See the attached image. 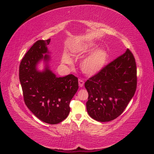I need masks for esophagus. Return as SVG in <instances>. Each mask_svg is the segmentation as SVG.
<instances>
[{"instance_id":"1","label":"esophagus","mask_w":154,"mask_h":154,"mask_svg":"<svg viewBox=\"0 0 154 154\" xmlns=\"http://www.w3.org/2000/svg\"><path fill=\"white\" fill-rule=\"evenodd\" d=\"M78 84L80 87H82L83 85H84V82H83L81 79H79L78 80Z\"/></svg>"}]
</instances>
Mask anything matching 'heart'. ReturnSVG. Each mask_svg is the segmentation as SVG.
Returning a JSON list of instances; mask_svg holds the SVG:
<instances>
[{
  "label": "heart",
  "mask_w": 154,
  "mask_h": 154,
  "mask_svg": "<svg viewBox=\"0 0 154 154\" xmlns=\"http://www.w3.org/2000/svg\"><path fill=\"white\" fill-rule=\"evenodd\" d=\"M93 48L89 46H82L72 50L75 55H82L90 52ZM108 53L104 49H97L87 57L81 63L82 71L88 76H94L103 69L108 60ZM62 62L65 63H71V59L67 55H64Z\"/></svg>",
  "instance_id": "1"
}]
</instances>
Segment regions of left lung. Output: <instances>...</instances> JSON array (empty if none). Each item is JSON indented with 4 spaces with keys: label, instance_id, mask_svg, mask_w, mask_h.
I'll use <instances>...</instances> for the list:
<instances>
[{
    "label": "left lung",
    "instance_id": "1",
    "mask_svg": "<svg viewBox=\"0 0 154 154\" xmlns=\"http://www.w3.org/2000/svg\"><path fill=\"white\" fill-rule=\"evenodd\" d=\"M87 112L97 122H107L122 114L137 87L136 63L128 49L85 83Z\"/></svg>",
    "mask_w": 154,
    "mask_h": 154
}]
</instances>
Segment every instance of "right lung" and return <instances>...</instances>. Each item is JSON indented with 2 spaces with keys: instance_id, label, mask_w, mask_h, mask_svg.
Segmentation results:
<instances>
[{
  "instance_id": "1",
  "label": "right lung",
  "mask_w": 154,
  "mask_h": 154,
  "mask_svg": "<svg viewBox=\"0 0 154 154\" xmlns=\"http://www.w3.org/2000/svg\"><path fill=\"white\" fill-rule=\"evenodd\" d=\"M50 42L38 40L32 45L20 62L19 79L27 108L40 120L56 125L69 115V103L78 89V81L72 74L57 77L50 69L47 47ZM41 61L45 63L42 72L37 68Z\"/></svg>"
}]
</instances>
